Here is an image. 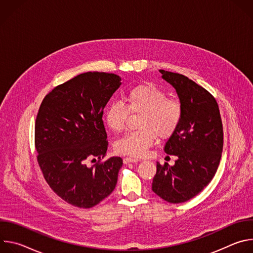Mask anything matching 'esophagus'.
<instances>
[{"label":"esophagus","mask_w":253,"mask_h":253,"mask_svg":"<svg viewBox=\"0 0 253 253\" xmlns=\"http://www.w3.org/2000/svg\"><path fill=\"white\" fill-rule=\"evenodd\" d=\"M139 161H140V159H138V158H132V157H126V158H124V160H123L124 164H127V163H136V162H139Z\"/></svg>","instance_id":"34e87169"}]
</instances>
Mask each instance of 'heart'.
I'll return each mask as SVG.
<instances>
[{"mask_svg": "<svg viewBox=\"0 0 253 253\" xmlns=\"http://www.w3.org/2000/svg\"><path fill=\"white\" fill-rule=\"evenodd\" d=\"M124 102L113 100L107 106L104 120L112 131L124 129L128 110L143 112L139 122L141 130L131 132L120 138L115 150L132 157H143L153 145L156 137L166 139L172 136L182 120V106L177 100L168 99L165 91L153 84H140L131 88Z\"/></svg>", "mask_w": 253, "mask_h": 253, "instance_id": "heart-1", "label": "heart"}]
</instances>
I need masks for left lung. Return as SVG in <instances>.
Here are the masks:
<instances>
[{"label":"left lung","instance_id":"obj_1","mask_svg":"<svg viewBox=\"0 0 253 253\" xmlns=\"http://www.w3.org/2000/svg\"><path fill=\"white\" fill-rule=\"evenodd\" d=\"M162 79L178 95L182 120L167 140L164 151L177 156L173 166L157 162L152 190L170 203H182L196 196L211 181L223 148V128L214 97L184 75L160 70Z\"/></svg>","mask_w":253,"mask_h":253}]
</instances>
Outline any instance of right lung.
<instances>
[{
    "label": "right lung",
    "mask_w": 253,
    "mask_h": 253,
    "mask_svg": "<svg viewBox=\"0 0 253 253\" xmlns=\"http://www.w3.org/2000/svg\"><path fill=\"white\" fill-rule=\"evenodd\" d=\"M121 77L87 72L54 88L43 100L36 119L38 163L52 190L66 202L90 208L115 189L123 161L101 160L108 148L103 112L121 86Z\"/></svg>",
    "instance_id": "right-lung-1"
}]
</instances>
